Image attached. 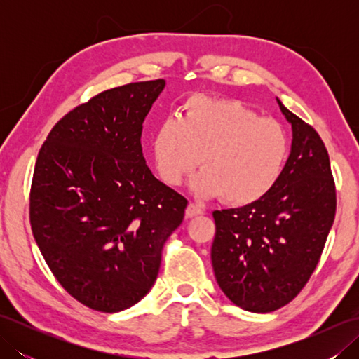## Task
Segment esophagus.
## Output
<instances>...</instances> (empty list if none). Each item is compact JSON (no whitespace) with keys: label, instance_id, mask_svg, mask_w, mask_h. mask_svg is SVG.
Here are the masks:
<instances>
[{"label":"esophagus","instance_id":"1","mask_svg":"<svg viewBox=\"0 0 359 359\" xmlns=\"http://www.w3.org/2000/svg\"><path fill=\"white\" fill-rule=\"evenodd\" d=\"M202 208L199 207V205H196V203H188V207H187V211H185V215H187V217H194V216H199V215H202Z\"/></svg>","mask_w":359,"mask_h":359}]
</instances>
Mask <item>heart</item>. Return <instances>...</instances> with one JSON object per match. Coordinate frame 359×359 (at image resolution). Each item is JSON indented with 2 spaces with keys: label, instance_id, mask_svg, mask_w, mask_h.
<instances>
[{
  "label": "heart",
  "instance_id": "obj_1",
  "mask_svg": "<svg viewBox=\"0 0 359 359\" xmlns=\"http://www.w3.org/2000/svg\"><path fill=\"white\" fill-rule=\"evenodd\" d=\"M290 140L274 118H259L236 100L194 95L180 118L168 117L152 139L157 172L179 187L199 163L191 182L201 197L222 196L233 205L253 203L269 194L284 170Z\"/></svg>",
  "mask_w": 359,
  "mask_h": 359
}]
</instances>
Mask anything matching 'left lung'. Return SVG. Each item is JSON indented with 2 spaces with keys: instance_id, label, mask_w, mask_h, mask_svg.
<instances>
[{
  "instance_id": "8db88e82",
  "label": "left lung",
  "mask_w": 359,
  "mask_h": 359,
  "mask_svg": "<svg viewBox=\"0 0 359 359\" xmlns=\"http://www.w3.org/2000/svg\"><path fill=\"white\" fill-rule=\"evenodd\" d=\"M292 149L271 191L241 208L216 210L211 264L220 290L253 313L284 307L316 269L337 212L324 142L279 98Z\"/></svg>"
}]
</instances>
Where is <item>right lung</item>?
<instances>
[{
    "mask_svg": "<svg viewBox=\"0 0 359 359\" xmlns=\"http://www.w3.org/2000/svg\"><path fill=\"white\" fill-rule=\"evenodd\" d=\"M165 80L129 83L80 104L38 152L30 226L50 271L86 307L116 313L154 285L187 199L152 175L143 120Z\"/></svg>",
    "mask_w": 359,
    "mask_h": 359,
    "instance_id": "1",
    "label": "right lung"
}]
</instances>
